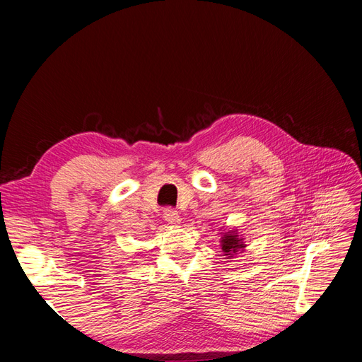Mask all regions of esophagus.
I'll return each mask as SVG.
<instances>
[{
	"mask_svg": "<svg viewBox=\"0 0 362 362\" xmlns=\"http://www.w3.org/2000/svg\"><path fill=\"white\" fill-rule=\"evenodd\" d=\"M163 217H164V221L172 223V225H178L181 222L178 211L173 210V208H166V210H164V216Z\"/></svg>",
	"mask_w": 362,
	"mask_h": 362,
	"instance_id": "1",
	"label": "esophagus"
}]
</instances>
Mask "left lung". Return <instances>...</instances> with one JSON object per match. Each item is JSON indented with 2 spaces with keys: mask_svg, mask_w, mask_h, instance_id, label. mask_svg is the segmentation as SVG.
I'll use <instances>...</instances> for the list:
<instances>
[{
  "mask_svg": "<svg viewBox=\"0 0 362 362\" xmlns=\"http://www.w3.org/2000/svg\"><path fill=\"white\" fill-rule=\"evenodd\" d=\"M242 247H245V245L242 243V238H238V235L235 233L225 234L222 237V250L226 255H231L233 252H237Z\"/></svg>",
  "mask_w": 362,
  "mask_h": 362,
  "instance_id": "obj_1",
  "label": "left lung"
}]
</instances>
